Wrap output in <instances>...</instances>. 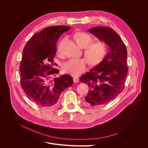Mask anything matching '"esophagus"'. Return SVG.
Instances as JSON below:
<instances>
[{"instance_id":"34e87169","label":"esophagus","mask_w":148,"mask_h":148,"mask_svg":"<svg viewBox=\"0 0 148 148\" xmlns=\"http://www.w3.org/2000/svg\"><path fill=\"white\" fill-rule=\"evenodd\" d=\"M78 80H79V78L78 77H74L73 78V82L74 83H77L78 82Z\"/></svg>"}]
</instances>
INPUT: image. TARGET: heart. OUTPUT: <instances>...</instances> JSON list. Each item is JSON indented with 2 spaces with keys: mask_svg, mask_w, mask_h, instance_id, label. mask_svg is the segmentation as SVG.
<instances>
[{
  "mask_svg": "<svg viewBox=\"0 0 148 148\" xmlns=\"http://www.w3.org/2000/svg\"><path fill=\"white\" fill-rule=\"evenodd\" d=\"M75 38L79 47L82 48L87 47L84 51V55L91 64H97L103 60L107 51L106 44L104 42L97 41L90 44L92 38L89 34L85 32L78 33ZM61 51L62 42H60L58 47V51L61 52ZM87 65L88 61L85 58L71 59L64 65L62 70L66 74L78 76L86 70Z\"/></svg>",
  "mask_w": 148,
  "mask_h": 148,
  "instance_id": "heart-1",
  "label": "heart"
}]
</instances>
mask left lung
Instances as JSON below:
<instances>
[{"instance_id": "obj_1", "label": "left lung", "mask_w": 148, "mask_h": 148, "mask_svg": "<svg viewBox=\"0 0 148 148\" xmlns=\"http://www.w3.org/2000/svg\"><path fill=\"white\" fill-rule=\"evenodd\" d=\"M88 31L109 47L103 61L79 78L90 88L84 97L87 104L99 106L112 101L123 90L128 72L127 53L122 39L113 29L97 26Z\"/></svg>"}]
</instances>
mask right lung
<instances>
[{"instance_id":"right-lung-1","label":"right lung","mask_w":148,"mask_h":148,"mask_svg":"<svg viewBox=\"0 0 148 148\" xmlns=\"http://www.w3.org/2000/svg\"><path fill=\"white\" fill-rule=\"evenodd\" d=\"M71 28L66 26H51L32 36L23 51L20 63L21 84L29 100L42 107L55 106L61 92L73 83L71 75L64 74L51 79L58 74L53 68L56 44L60 36Z\"/></svg>"}]
</instances>
